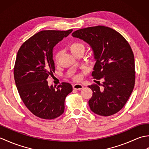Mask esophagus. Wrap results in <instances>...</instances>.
<instances>
[{"mask_svg": "<svg viewBox=\"0 0 149 149\" xmlns=\"http://www.w3.org/2000/svg\"><path fill=\"white\" fill-rule=\"evenodd\" d=\"M73 88L74 90H79L83 88V86L82 84H75L74 85H73Z\"/></svg>", "mask_w": 149, "mask_h": 149, "instance_id": "1", "label": "esophagus"}]
</instances>
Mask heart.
Listing matches in <instances>:
<instances>
[{"label": "heart", "instance_id": "heart-1", "mask_svg": "<svg viewBox=\"0 0 149 149\" xmlns=\"http://www.w3.org/2000/svg\"><path fill=\"white\" fill-rule=\"evenodd\" d=\"M68 49L70 50V52L74 54V56L77 53L81 51H84V46L83 43L77 42H72L70 44H69L68 45ZM60 56H61V52L58 51L56 52L55 55V61L56 63H58L59 59L60 58ZM74 79L79 81L81 79V75H75L74 77Z\"/></svg>", "mask_w": 149, "mask_h": 149}]
</instances>
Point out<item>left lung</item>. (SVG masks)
Here are the masks:
<instances>
[{
    "mask_svg": "<svg viewBox=\"0 0 149 149\" xmlns=\"http://www.w3.org/2000/svg\"><path fill=\"white\" fill-rule=\"evenodd\" d=\"M72 36L83 40L92 48L95 65L91 75L100 80L88 86L93 91L88 101L91 110L108 116L118 113L127 102L135 84L134 54L127 40L111 28L97 26L74 31Z\"/></svg>",
    "mask_w": 149,
    "mask_h": 149,
    "instance_id": "obj_1",
    "label": "left lung"
}]
</instances>
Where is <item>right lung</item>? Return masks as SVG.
I'll return each mask as SVG.
<instances>
[{
  "label": "right lung",
  "instance_id": "right-lung-1",
  "mask_svg": "<svg viewBox=\"0 0 149 149\" xmlns=\"http://www.w3.org/2000/svg\"><path fill=\"white\" fill-rule=\"evenodd\" d=\"M72 31H42L27 40L18 51L14 66L16 86L25 106L40 118L52 120L61 115L65 98L72 91L70 83L56 88L49 87L47 81L55 71L53 48Z\"/></svg>",
  "mask_w": 149,
  "mask_h": 149
}]
</instances>
